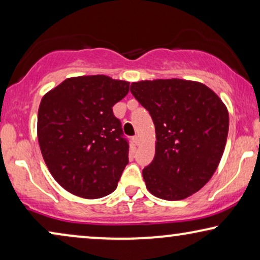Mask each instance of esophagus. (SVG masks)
I'll use <instances>...</instances> for the list:
<instances>
[{
    "label": "esophagus",
    "mask_w": 260,
    "mask_h": 260,
    "mask_svg": "<svg viewBox=\"0 0 260 260\" xmlns=\"http://www.w3.org/2000/svg\"><path fill=\"white\" fill-rule=\"evenodd\" d=\"M133 141H134V143L136 144V145H138L141 143V137L138 136V135H135V136L133 137Z\"/></svg>",
    "instance_id": "1"
}]
</instances>
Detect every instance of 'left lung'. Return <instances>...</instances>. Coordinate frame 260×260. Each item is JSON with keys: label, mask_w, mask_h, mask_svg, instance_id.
I'll list each match as a JSON object with an SVG mask.
<instances>
[{"label": "left lung", "mask_w": 260, "mask_h": 260, "mask_svg": "<svg viewBox=\"0 0 260 260\" xmlns=\"http://www.w3.org/2000/svg\"><path fill=\"white\" fill-rule=\"evenodd\" d=\"M130 91L155 124V157L143 169L148 190L169 201L197 193L226 145L230 119L221 99L206 85L182 79L138 81Z\"/></svg>", "instance_id": "1"}]
</instances>
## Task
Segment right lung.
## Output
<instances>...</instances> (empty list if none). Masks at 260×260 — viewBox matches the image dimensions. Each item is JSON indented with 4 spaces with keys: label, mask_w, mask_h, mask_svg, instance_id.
I'll return each instance as SVG.
<instances>
[{
    "label": "right lung",
    "mask_w": 260,
    "mask_h": 260,
    "mask_svg": "<svg viewBox=\"0 0 260 260\" xmlns=\"http://www.w3.org/2000/svg\"><path fill=\"white\" fill-rule=\"evenodd\" d=\"M129 86L106 76L69 78L41 99V154L52 176L70 193L98 199L117 188L129 163V141L112 106Z\"/></svg>",
    "instance_id": "1"
}]
</instances>
